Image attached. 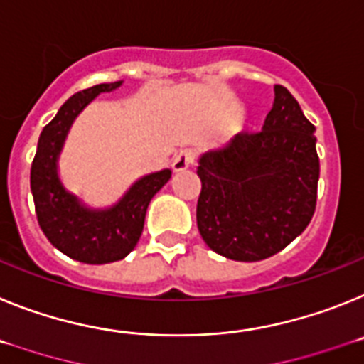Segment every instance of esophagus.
Instances as JSON below:
<instances>
[{"instance_id": "obj_1", "label": "esophagus", "mask_w": 364, "mask_h": 364, "mask_svg": "<svg viewBox=\"0 0 364 364\" xmlns=\"http://www.w3.org/2000/svg\"><path fill=\"white\" fill-rule=\"evenodd\" d=\"M194 159H196L194 150H191V148L181 150L179 154H176V157H173V161H172L173 172H183V170H186L192 163H194Z\"/></svg>"}]
</instances>
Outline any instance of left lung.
I'll return each instance as SVG.
<instances>
[{
	"label": "left lung",
	"mask_w": 364,
	"mask_h": 364,
	"mask_svg": "<svg viewBox=\"0 0 364 364\" xmlns=\"http://www.w3.org/2000/svg\"><path fill=\"white\" fill-rule=\"evenodd\" d=\"M315 126L284 86L260 132H240L205 151L198 176V229L208 247L236 262L282 251L315 213L318 156Z\"/></svg>",
	"instance_id": "8db88e82"
}]
</instances>
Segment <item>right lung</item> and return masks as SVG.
Returning <instances> with one entry per match:
<instances>
[{"mask_svg":"<svg viewBox=\"0 0 364 364\" xmlns=\"http://www.w3.org/2000/svg\"><path fill=\"white\" fill-rule=\"evenodd\" d=\"M121 86L122 80L99 84L65 100L40 134L31 166V192L43 235L60 252L82 264H109L128 257L141 238L151 198L172 176L170 168L143 176L107 208L87 207L60 181L58 157L75 119L97 95Z\"/></svg>","mask_w":364,"mask_h":364,"instance_id":"1","label":"right lung"}]
</instances>
